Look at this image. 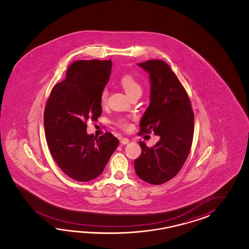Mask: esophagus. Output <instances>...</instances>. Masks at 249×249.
I'll list each match as a JSON object with an SVG mask.
<instances>
[{
    "mask_svg": "<svg viewBox=\"0 0 249 249\" xmlns=\"http://www.w3.org/2000/svg\"><path fill=\"white\" fill-rule=\"evenodd\" d=\"M120 142L122 143V144H124V145H125V144H127V143L129 142V139L128 138L124 137L120 140Z\"/></svg>",
    "mask_w": 249,
    "mask_h": 249,
    "instance_id": "34e87169",
    "label": "esophagus"
}]
</instances>
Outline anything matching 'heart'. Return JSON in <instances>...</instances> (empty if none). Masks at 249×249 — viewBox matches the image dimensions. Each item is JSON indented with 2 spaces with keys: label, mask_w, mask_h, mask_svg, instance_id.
Masks as SVG:
<instances>
[{
  "label": "heart",
  "mask_w": 249,
  "mask_h": 249,
  "mask_svg": "<svg viewBox=\"0 0 249 249\" xmlns=\"http://www.w3.org/2000/svg\"><path fill=\"white\" fill-rule=\"evenodd\" d=\"M120 84L129 97H131L134 93H142V85L132 74H124L120 78ZM100 100L102 104L106 103L107 100V90L106 89L101 90ZM117 124H118V126L121 127L123 129H128L130 126L129 122L124 118L119 119Z\"/></svg>",
  "instance_id": "b5f03b06"
}]
</instances>
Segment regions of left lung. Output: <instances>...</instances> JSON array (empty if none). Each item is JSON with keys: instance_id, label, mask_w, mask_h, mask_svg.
Wrapping results in <instances>:
<instances>
[{"instance_id": "left-lung-1", "label": "left lung", "mask_w": 249, "mask_h": 249, "mask_svg": "<svg viewBox=\"0 0 249 249\" xmlns=\"http://www.w3.org/2000/svg\"><path fill=\"white\" fill-rule=\"evenodd\" d=\"M149 74L150 103L140 123V134L153 131L160 137L148 148L139 142L142 154L134 160L136 175L159 185L173 179L185 163L194 133V113L180 80L161 59L138 64Z\"/></svg>"}]
</instances>
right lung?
<instances>
[{"mask_svg": "<svg viewBox=\"0 0 249 249\" xmlns=\"http://www.w3.org/2000/svg\"><path fill=\"white\" fill-rule=\"evenodd\" d=\"M111 68L110 59L76 60L48 98L43 116L48 147L59 168L77 181L101 175L119 144L111 132L99 139L86 132L87 121L101 115L100 96Z\"/></svg>", "mask_w": 249, "mask_h": 249, "instance_id": "right-lung-1", "label": "right lung"}]
</instances>
